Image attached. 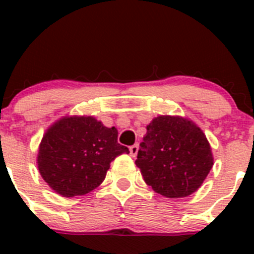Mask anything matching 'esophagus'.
Instances as JSON below:
<instances>
[{
    "mask_svg": "<svg viewBox=\"0 0 254 254\" xmlns=\"http://www.w3.org/2000/svg\"><path fill=\"white\" fill-rule=\"evenodd\" d=\"M137 151H139V146L137 145L130 146V155H131V157H136Z\"/></svg>",
    "mask_w": 254,
    "mask_h": 254,
    "instance_id": "34e87169",
    "label": "esophagus"
}]
</instances>
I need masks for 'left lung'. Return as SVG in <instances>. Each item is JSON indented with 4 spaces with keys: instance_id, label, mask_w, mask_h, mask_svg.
<instances>
[{
    "instance_id": "left-lung-1",
    "label": "left lung",
    "mask_w": 254,
    "mask_h": 254,
    "mask_svg": "<svg viewBox=\"0 0 254 254\" xmlns=\"http://www.w3.org/2000/svg\"><path fill=\"white\" fill-rule=\"evenodd\" d=\"M135 165L156 193L171 199L198 190L214 166L203 130L186 117L158 115L147 125Z\"/></svg>"
}]
</instances>
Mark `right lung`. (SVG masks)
<instances>
[{
    "label": "right lung",
    "mask_w": 254,
    "mask_h": 254,
    "mask_svg": "<svg viewBox=\"0 0 254 254\" xmlns=\"http://www.w3.org/2000/svg\"><path fill=\"white\" fill-rule=\"evenodd\" d=\"M123 153L129 148L118 143L117 127L92 115H65L43 135L37 166L55 193L72 198L101 186L112 161Z\"/></svg>",
    "instance_id": "1"
}]
</instances>
